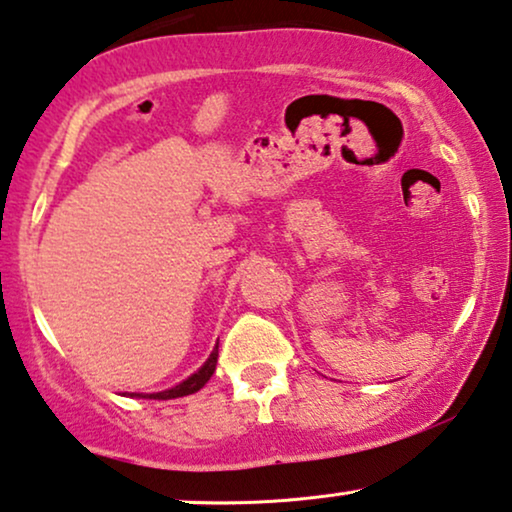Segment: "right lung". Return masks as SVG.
I'll return each instance as SVG.
<instances>
[{
	"instance_id": "right-lung-1",
	"label": "right lung",
	"mask_w": 512,
	"mask_h": 512,
	"mask_svg": "<svg viewBox=\"0 0 512 512\" xmlns=\"http://www.w3.org/2000/svg\"><path fill=\"white\" fill-rule=\"evenodd\" d=\"M215 365H217V346L215 351L210 353V358L206 360V365L201 367L199 372H194L192 377L182 381V384H177L175 388H168V391H161V393H149V395H142V398H154V400H170V398H182V395H189V393H196L199 388L206 386V381L213 377L215 372Z\"/></svg>"
}]
</instances>
